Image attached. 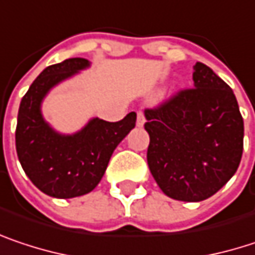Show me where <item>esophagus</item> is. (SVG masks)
Returning a JSON list of instances; mask_svg holds the SVG:
<instances>
[{"label":"esophagus","mask_w":255,"mask_h":255,"mask_svg":"<svg viewBox=\"0 0 255 255\" xmlns=\"http://www.w3.org/2000/svg\"><path fill=\"white\" fill-rule=\"evenodd\" d=\"M144 121H146L144 112H143V111H138V112H137V126H138V127H143V126H144Z\"/></svg>","instance_id":"1"}]
</instances>
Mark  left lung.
Returning a JSON list of instances; mask_svg holds the SVG:
<instances>
[{"instance_id":"1","label":"left lung","mask_w":255,"mask_h":255,"mask_svg":"<svg viewBox=\"0 0 255 255\" xmlns=\"http://www.w3.org/2000/svg\"><path fill=\"white\" fill-rule=\"evenodd\" d=\"M194 87L144 111L150 135L147 163L160 190L179 201H201L237 172L244 149V121L232 89L203 62Z\"/></svg>"}]
</instances>
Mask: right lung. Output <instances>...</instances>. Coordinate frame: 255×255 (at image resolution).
Listing matches in <instances>:
<instances>
[{
	"mask_svg": "<svg viewBox=\"0 0 255 255\" xmlns=\"http://www.w3.org/2000/svg\"><path fill=\"white\" fill-rule=\"evenodd\" d=\"M89 67L84 58H70L46 67L32 83L18 108L15 150L23 171L36 187L55 198L90 193L102 179L115 147L135 126V112L117 123L95 118L77 134L61 135L40 114L51 87Z\"/></svg>",
	"mask_w": 255,
	"mask_h": 255,
	"instance_id": "right-lung-1",
	"label": "right lung"
}]
</instances>
